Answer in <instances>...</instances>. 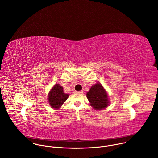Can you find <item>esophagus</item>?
<instances>
[{"mask_svg":"<svg viewBox=\"0 0 158 158\" xmlns=\"http://www.w3.org/2000/svg\"><path fill=\"white\" fill-rule=\"evenodd\" d=\"M76 93H77V94H81L83 93V91H78V92H76Z\"/></svg>","mask_w":158,"mask_h":158,"instance_id":"esophagus-1","label":"esophagus"}]
</instances>
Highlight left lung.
Returning a JSON list of instances; mask_svg holds the SVG:
<instances>
[{
    "mask_svg": "<svg viewBox=\"0 0 158 158\" xmlns=\"http://www.w3.org/2000/svg\"><path fill=\"white\" fill-rule=\"evenodd\" d=\"M86 96L91 106L95 110H103L109 104L107 93L100 83H97L91 87L89 91L86 94Z\"/></svg>",
    "mask_w": 158,
    "mask_h": 158,
    "instance_id": "obj_1",
    "label": "left lung"
}]
</instances>
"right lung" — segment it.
Instances as JSON below:
<instances>
[{
  "instance_id": "add662e5",
  "label": "right lung",
  "mask_w": 158,
  "mask_h": 158,
  "mask_svg": "<svg viewBox=\"0 0 158 158\" xmlns=\"http://www.w3.org/2000/svg\"><path fill=\"white\" fill-rule=\"evenodd\" d=\"M69 94H64L63 88L59 84L54 86L48 96V101L52 108L58 109L66 101Z\"/></svg>"
}]
</instances>
